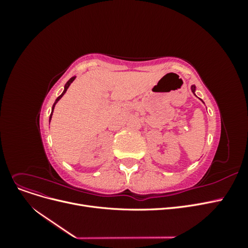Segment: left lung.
Returning <instances> with one entry per match:
<instances>
[{"label":"left lung","mask_w":248,"mask_h":248,"mask_svg":"<svg viewBox=\"0 0 248 248\" xmlns=\"http://www.w3.org/2000/svg\"><path fill=\"white\" fill-rule=\"evenodd\" d=\"M191 91H192V93L194 94V91H196V87H194V86H191Z\"/></svg>","instance_id":"8db88e82"}]
</instances>
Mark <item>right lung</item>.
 <instances>
[{
    "mask_svg": "<svg viewBox=\"0 0 248 248\" xmlns=\"http://www.w3.org/2000/svg\"><path fill=\"white\" fill-rule=\"evenodd\" d=\"M74 78H76V77H72L68 81H67L66 82V85H65V89H64V91H63V93L61 94V95H60L59 97H58V98L56 99V101H55V103H54V106H52V109H51V114H50V116H49V122H50V119H51V116H52V111H54V108H55V106H56V103L60 100V99H61V97L66 93V91H67V89H68V87L70 86V84H71V82L74 80Z\"/></svg>",
    "mask_w": 248,
    "mask_h": 248,
    "instance_id": "add662e5",
    "label": "right lung"
}]
</instances>
